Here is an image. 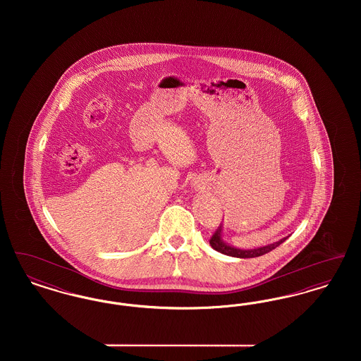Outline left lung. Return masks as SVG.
<instances>
[{
  "instance_id": "obj_1",
  "label": "left lung",
  "mask_w": 361,
  "mask_h": 361,
  "mask_svg": "<svg viewBox=\"0 0 361 361\" xmlns=\"http://www.w3.org/2000/svg\"><path fill=\"white\" fill-rule=\"evenodd\" d=\"M287 238H283V240H277L275 243H271V245H267V246H261L257 249H237L234 246H230L227 245L224 240H222V226L216 228V231L214 233V235L211 237L209 240V245L212 246V249H215L216 252H221L226 256H231V257L238 258H253L259 257L265 253H269L271 250L276 249L280 243H283Z\"/></svg>"
}]
</instances>
